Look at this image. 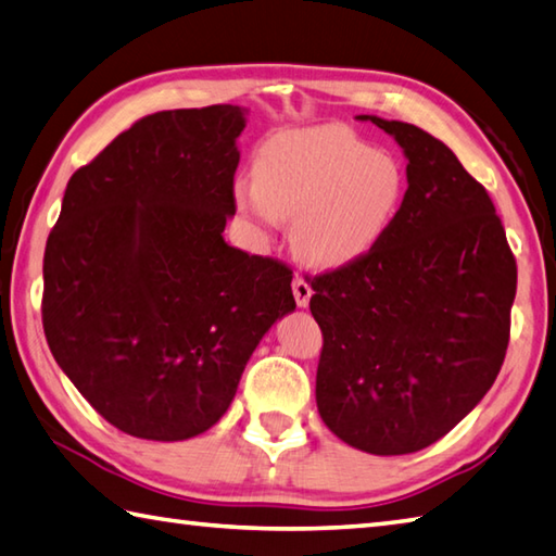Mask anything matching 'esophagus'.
<instances>
[{"label": "esophagus", "mask_w": 556, "mask_h": 556, "mask_svg": "<svg viewBox=\"0 0 556 556\" xmlns=\"http://www.w3.org/2000/svg\"><path fill=\"white\" fill-rule=\"evenodd\" d=\"M292 295H295L298 307L305 309V307L309 305V300H312V288H309V282H305L302 278H295V280H292Z\"/></svg>", "instance_id": "34e87169"}]
</instances>
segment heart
Wrapping results in <instances>:
<instances>
[{
  "mask_svg": "<svg viewBox=\"0 0 556 556\" xmlns=\"http://www.w3.org/2000/svg\"><path fill=\"white\" fill-rule=\"evenodd\" d=\"M254 181L235 184V205L258 229L292 219L295 256L343 270L372 256L400 219L408 176L392 152L372 150L345 125L280 130L256 150Z\"/></svg>",
  "mask_w": 556,
  "mask_h": 556,
  "instance_id": "1",
  "label": "heart"
}]
</instances>
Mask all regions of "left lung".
I'll return each instance as SVG.
<instances>
[{"label": "left lung", "mask_w": 556, "mask_h": 556, "mask_svg": "<svg viewBox=\"0 0 556 556\" xmlns=\"http://www.w3.org/2000/svg\"><path fill=\"white\" fill-rule=\"evenodd\" d=\"M355 118L400 144L408 193L372 256L312 280L317 408L351 447L408 455L453 431L494 384L518 268L484 186L445 142L402 121Z\"/></svg>", "instance_id": "left-lung-1"}]
</instances>
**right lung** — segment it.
<instances>
[{
	"label": "right lung",
	"mask_w": 556,
	"mask_h": 556,
	"mask_svg": "<svg viewBox=\"0 0 556 556\" xmlns=\"http://www.w3.org/2000/svg\"><path fill=\"white\" fill-rule=\"evenodd\" d=\"M247 109L148 115L67 184L43 256L52 358L118 431L186 441L295 312L292 270L225 242Z\"/></svg>",
	"instance_id": "obj_1"
}]
</instances>
